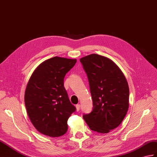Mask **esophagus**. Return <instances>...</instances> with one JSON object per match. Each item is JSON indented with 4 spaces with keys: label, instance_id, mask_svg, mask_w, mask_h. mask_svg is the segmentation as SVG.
<instances>
[{
    "label": "esophagus",
    "instance_id": "obj_1",
    "mask_svg": "<svg viewBox=\"0 0 157 157\" xmlns=\"http://www.w3.org/2000/svg\"><path fill=\"white\" fill-rule=\"evenodd\" d=\"M75 107H76V110H77V111L78 112L80 109V104H77Z\"/></svg>",
    "mask_w": 157,
    "mask_h": 157
}]
</instances>
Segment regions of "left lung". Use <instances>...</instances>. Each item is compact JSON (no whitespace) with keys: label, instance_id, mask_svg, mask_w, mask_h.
<instances>
[{"label":"left lung","instance_id":"8db88e82","mask_svg":"<svg viewBox=\"0 0 157 157\" xmlns=\"http://www.w3.org/2000/svg\"><path fill=\"white\" fill-rule=\"evenodd\" d=\"M88 78L93 110L83 118L98 133L110 132L121 124L129 107V87L124 75L114 61L98 54L80 59Z\"/></svg>","mask_w":157,"mask_h":157}]
</instances>
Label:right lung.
Segmentation results:
<instances>
[{
  "label": "right lung",
  "instance_id": "1",
  "mask_svg": "<svg viewBox=\"0 0 157 157\" xmlns=\"http://www.w3.org/2000/svg\"><path fill=\"white\" fill-rule=\"evenodd\" d=\"M75 59L54 57L35 69L25 92L27 113L40 133L57 137L66 133L67 120L75 110L64 87V78Z\"/></svg>",
  "mask_w": 157,
  "mask_h": 157
}]
</instances>
